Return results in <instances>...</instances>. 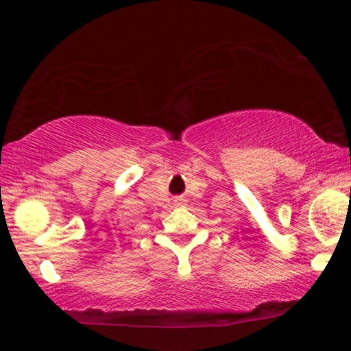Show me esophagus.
I'll list each match as a JSON object with an SVG mask.
<instances>
[{"label":"esophagus","instance_id":"esophagus-1","mask_svg":"<svg viewBox=\"0 0 351 351\" xmlns=\"http://www.w3.org/2000/svg\"><path fill=\"white\" fill-rule=\"evenodd\" d=\"M174 203L177 204V206H180V204H184V198H182V196H177V198L174 199Z\"/></svg>","mask_w":351,"mask_h":351}]
</instances>
